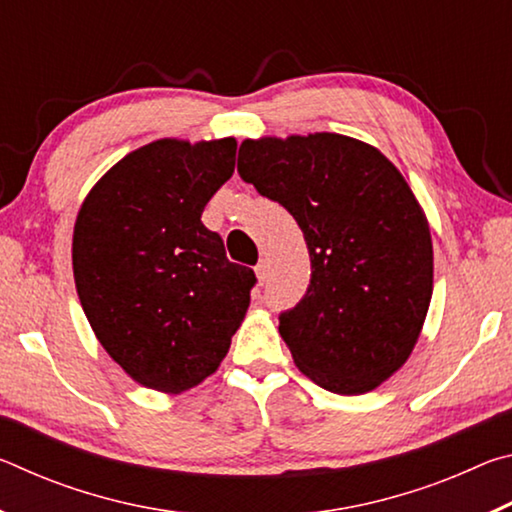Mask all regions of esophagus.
<instances>
[{
	"label": "esophagus",
	"instance_id": "esophagus-1",
	"mask_svg": "<svg viewBox=\"0 0 512 512\" xmlns=\"http://www.w3.org/2000/svg\"><path fill=\"white\" fill-rule=\"evenodd\" d=\"M255 275H257L259 284L266 282V277H268V262H266V259H259V264L255 266Z\"/></svg>",
	"mask_w": 512,
	"mask_h": 512
}]
</instances>
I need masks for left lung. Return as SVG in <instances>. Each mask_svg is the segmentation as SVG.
<instances>
[{
	"instance_id": "obj_1",
	"label": "left lung",
	"mask_w": 512,
	"mask_h": 512,
	"mask_svg": "<svg viewBox=\"0 0 512 512\" xmlns=\"http://www.w3.org/2000/svg\"><path fill=\"white\" fill-rule=\"evenodd\" d=\"M237 169L307 241L309 289L280 316L293 363L329 393L375 391L409 361L433 293L413 189L379 149L339 133L248 137Z\"/></svg>"
}]
</instances>
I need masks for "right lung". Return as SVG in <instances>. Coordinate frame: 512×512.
Here are the masks:
<instances>
[{
	"label": "right lung",
	"mask_w": 512,
	"mask_h": 512,
	"mask_svg": "<svg viewBox=\"0 0 512 512\" xmlns=\"http://www.w3.org/2000/svg\"><path fill=\"white\" fill-rule=\"evenodd\" d=\"M235 155V137H162L112 164L76 214L72 268L92 332L158 393L214 375L250 305L255 273L201 221Z\"/></svg>",
	"instance_id": "1"
}]
</instances>
